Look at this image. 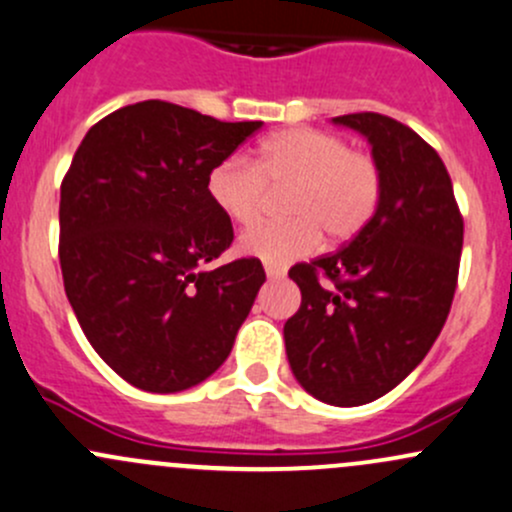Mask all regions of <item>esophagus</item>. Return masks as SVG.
I'll return each mask as SVG.
<instances>
[{"instance_id":"esophagus-1","label":"esophagus","mask_w":512,"mask_h":512,"mask_svg":"<svg viewBox=\"0 0 512 512\" xmlns=\"http://www.w3.org/2000/svg\"><path fill=\"white\" fill-rule=\"evenodd\" d=\"M265 272L270 279H282L284 274H287V270H284L282 265H272V262H265Z\"/></svg>"}]
</instances>
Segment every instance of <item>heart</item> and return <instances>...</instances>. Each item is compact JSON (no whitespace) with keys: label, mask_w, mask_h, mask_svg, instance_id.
<instances>
[{"label":"heart","mask_w":512,"mask_h":512,"mask_svg":"<svg viewBox=\"0 0 512 512\" xmlns=\"http://www.w3.org/2000/svg\"><path fill=\"white\" fill-rule=\"evenodd\" d=\"M380 169L346 139L319 129H284L265 139L255 164L228 157L208 174V196L233 223L250 225L270 201L284 193L289 218L255 225L240 238V250L272 265L309 255L321 233L328 242L355 238L373 218L380 201Z\"/></svg>","instance_id":"1"}]
</instances>
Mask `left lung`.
<instances>
[{"label": "left lung", "mask_w": 512, "mask_h": 512, "mask_svg": "<svg viewBox=\"0 0 512 512\" xmlns=\"http://www.w3.org/2000/svg\"><path fill=\"white\" fill-rule=\"evenodd\" d=\"M333 125L368 139L383 188L346 247L289 270L301 306L284 343L309 395L358 407L400 385L437 341L459 279L464 218L444 161L414 129L378 112Z\"/></svg>", "instance_id": "left-lung-1"}]
</instances>
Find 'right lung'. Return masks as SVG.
I'll return each instance as SVG.
<instances>
[{
    "label": "right lung",
    "mask_w": 512,
    "mask_h": 512,
    "mask_svg": "<svg viewBox=\"0 0 512 512\" xmlns=\"http://www.w3.org/2000/svg\"><path fill=\"white\" fill-rule=\"evenodd\" d=\"M260 127L144 100L75 152L58 208L63 287L95 353L139 390L213 375L265 284L257 257L206 270L233 242L208 174Z\"/></svg>",
    "instance_id": "add662e5"
}]
</instances>
